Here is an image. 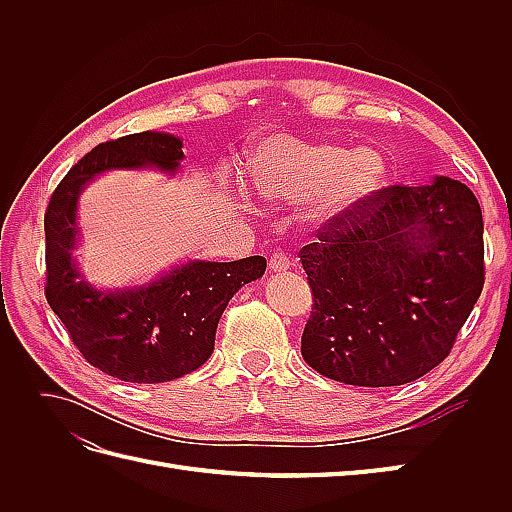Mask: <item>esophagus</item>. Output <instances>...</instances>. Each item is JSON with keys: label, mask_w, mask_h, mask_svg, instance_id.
I'll return each mask as SVG.
<instances>
[{"label": "esophagus", "mask_w": 512, "mask_h": 512, "mask_svg": "<svg viewBox=\"0 0 512 512\" xmlns=\"http://www.w3.org/2000/svg\"><path fill=\"white\" fill-rule=\"evenodd\" d=\"M269 269H271L273 273H284V271H288V269H290V258H288L286 254L275 252V254L269 258Z\"/></svg>", "instance_id": "1"}]
</instances>
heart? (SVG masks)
Instances as JSON below:
<instances>
[{
  "instance_id": "heart-1",
  "label": "heart",
  "mask_w": 512,
  "mask_h": 512,
  "mask_svg": "<svg viewBox=\"0 0 512 512\" xmlns=\"http://www.w3.org/2000/svg\"><path fill=\"white\" fill-rule=\"evenodd\" d=\"M256 190L269 200L297 203L320 198V215L344 213L374 194L386 177V160L376 149L339 143H299L273 138L252 160Z\"/></svg>"
}]
</instances>
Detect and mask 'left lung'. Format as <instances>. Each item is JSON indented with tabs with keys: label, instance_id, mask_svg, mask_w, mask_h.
Listing matches in <instances>:
<instances>
[{
	"label": "left lung",
	"instance_id": "obj_1",
	"mask_svg": "<svg viewBox=\"0 0 512 512\" xmlns=\"http://www.w3.org/2000/svg\"><path fill=\"white\" fill-rule=\"evenodd\" d=\"M299 258L312 290L309 367L397 386L451 354L485 284L483 211L468 185H386L318 228Z\"/></svg>",
	"mask_w": 512,
	"mask_h": 512
}]
</instances>
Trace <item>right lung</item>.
Instances as JSON below:
<instances>
[{
	"mask_svg": "<svg viewBox=\"0 0 512 512\" xmlns=\"http://www.w3.org/2000/svg\"><path fill=\"white\" fill-rule=\"evenodd\" d=\"M181 141L162 132H138L91 149L59 181L44 213L46 286L53 312L83 359L123 382L177 380L203 365L215 329L241 286L262 277L267 260L188 262L143 288L100 292L76 273V200L85 183L111 168L158 166L175 173Z\"/></svg>",
	"mask_w": 512,
	"mask_h": 512,
	"instance_id": "1",
	"label": "right lung"
}]
</instances>
